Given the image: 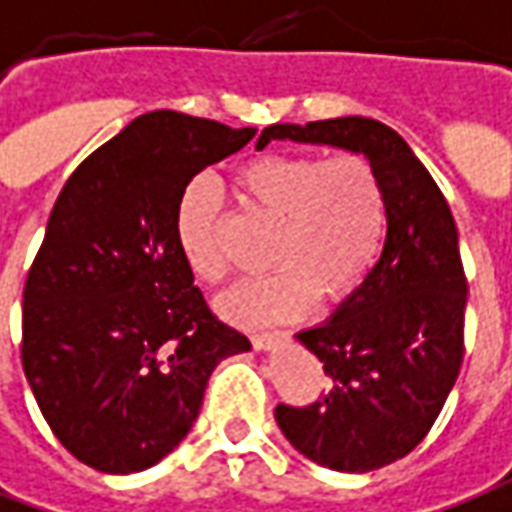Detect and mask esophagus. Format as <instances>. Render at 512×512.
<instances>
[{
	"instance_id": "1",
	"label": "esophagus",
	"mask_w": 512,
	"mask_h": 512,
	"mask_svg": "<svg viewBox=\"0 0 512 512\" xmlns=\"http://www.w3.org/2000/svg\"><path fill=\"white\" fill-rule=\"evenodd\" d=\"M280 338H285V332H257V335H252V346L255 349H271Z\"/></svg>"
}]
</instances>
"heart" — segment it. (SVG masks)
<instances>
[{"label":"heart","instance_id":"b5f03b06","mask_svg":"<svg viewBox=\"0 0 512 512\" xmlns=\"http://www.w3.org/2000/svg\"><path fill=\"white\" fill-rule=\"evenodd\" d=\"M244 205L274 221L266 277L241 282L219 299L221 316L241 327L285 321L316 302L341 305L363 285L380 255L385 194L363 155L271 152L235 171ZM174 238L185 266L205 285L230 274L224 207L213 182L194 180L177 199Z\"/></svg>","mask_w":512,"mask_h":512}]
</instances>
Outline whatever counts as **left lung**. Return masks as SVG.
<instances>
[{
  "instance_id": "1",
  "label": "left lung",
  "mask_w": 512,
  "mask_h": 512,
  "mask_svg": "<svg viewBox=\"0 0 512 512\" xmlns=\"http://www.w3.org/2000/svg\"><path fill=\"white\" fill-rule=\"evenodd\" d=\"M268 141L330 144L366 155L385 194V244L335 316L296 341L324 363L313 405H277L282 435L318 466L366 474L413 452L463 366L466 271L452 210L405 138L382 121L271 124Z\"/></svg>"
}]
</instances>
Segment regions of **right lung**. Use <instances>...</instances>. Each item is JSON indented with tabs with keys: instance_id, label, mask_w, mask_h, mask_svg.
<instances>
[{
	"instance_id": "obj_1",
	"label": "right lung",
	"mask_w": 512,
	"mask_h": 512,
	"mask_svg": "<svg viewBox=\"0 0 512 512\" xmlns=\"http://www.w3.org/2000/svg\"><path fill=\"white\" fill-rule=\"evenodd\" d=\"M255 132L144 113L57 196L24 282L21 366L49 430L85 466H155L194 427L213 368L249 349L194 285L174 210L199 171Z\"/></svg>"
}]
</instances>
